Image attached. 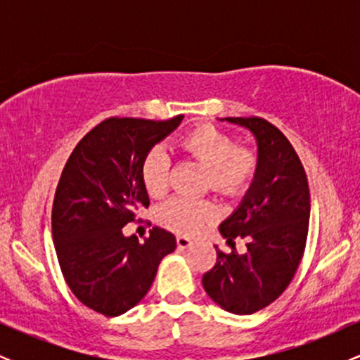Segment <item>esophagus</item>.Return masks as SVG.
Returning a JSON list of instances; mask_svg holds the SVG:
<instances>
[{
  "instance_id": "obj_1",
  "label": "esophagus",
  "mask_w": 360,
  "mask_h": 360,
  "mask_svg": "<svg viewBox=\"0 0 360 360\" xmlns=\"http://www.w3.org/2000/svg\"><path fill=\"white\" fill-rule=\"evenodd\" d=\"M177 247H179V249H188V247H191L193 245V240L191 238H188V237H183V235H179V237H177Z\"/></svg>"
}]
</instances>
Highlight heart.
Returning <instances> with one entry per match:
<instances>
[{
	"instance_id": "obj_1",
	"label": "heart",
	"mask_w": 360,
	"mask_h": 360,
	"mask_svg": "<svg viewBox=\"0 0 360 360\" xmlns=\"http://www.w3.org/2000/svg\"><path fill=\"white\" fill-rule=\"evenodd\" d=\"M188 155L208 169L210 184L214 191L232 194L249 184L255 172V157L238 148L232 135L213 125H201L179 140ZM142 181L150 196H162L169 188V159L162 148H152L142 164ZM214 217L208 201L177 196L159 208L157 218L171 232L194 235Z\"/></svg>"
}]
</instances>
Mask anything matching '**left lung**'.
<instances>
[{"mask_svg":"<svg viewBox=\"0 0 360 360\" xmlns=\"http://www.w3.org/2000/svg\"><path fill=\"white\" fill-rule=\"evenodd\" d=\"M243 127L257 142V166L240 205L218 226L232 245L247 238L245 254L217 249L203 276L206 295L233 315H252L289 286L303 257L309 223V191L303 164L289 140L266 120L221 118Z\"/></svg>","mask_w":360,"mask_h":360,"instance_id":"left-lung-1","label":"left lung"}]
</instances>
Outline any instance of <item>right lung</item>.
<instances>
[{
	"mask_svg": "<svg viewBox=\"0 0 360 360\" xmlns=\"http://www.w3.org/2000/svg\"><path fill=\"white\" fill-rule=\"evenodd\" d=\"M183 115L154 122L108 118L77 143L62 171L52 208V238L65 283L82 304L105 316L143 300L176 237L154 226L146 242L123 226L147 208L142 164Z\"/></svg>",
	"mask_w": 360,
	"mask_h": 360,
	"instance_id": "right-lung-1",
	"label": "right lung"
}]
</instances>
